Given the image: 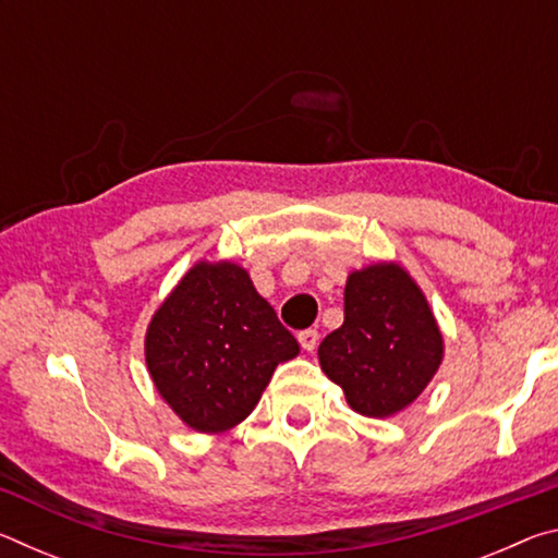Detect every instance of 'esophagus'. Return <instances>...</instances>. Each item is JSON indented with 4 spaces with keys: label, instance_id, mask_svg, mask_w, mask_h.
I'll return each instance as SVG.
<instances>
[{
    "label": "esophagus",
    "instance_id": "esophagus-1",
    "mask_svg": "<svg viewBox=\"0 0 558 558\" xmlns=\"http://www.w3.org/2000/svg\"><path fill=\"white\" fill-rule=\"evenodd\" d=\"M298 339H300V344H302V349H305V352H315V347L319 342V335H317V329H302Z\"/></svg>",
    "mask_w": 558,
    "mask_h": 558
}]
</instances>
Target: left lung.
Wrapping results in <instances>:
<instances>
[{"label":"left lung","mask_w":558,"mask_h":558,"mask_svg":"<svg viewBox=\"0 0 558 558\" xmlns=\"http://www.w3.org/2000/svg\"><path fill=\"white\" fill-rule=\"evenodd\" d=\"M317 356L356 413L389 418L438 372L442 335L409 272L376 263L347 278L344 325L323 339Z\"/></svg>","instance_id":"obj_1"}]
</instances>
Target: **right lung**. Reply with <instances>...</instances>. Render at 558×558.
Wrapping results in <instances>:
<instances>
[{"label":"right lung","mask_w":558,"mask_h":558,"mask_svg":"<svg viewBox=\"0 0 558 558\" xmlns=\"http://www.w3.org/2000/svg\"><path fill=\"white\" fill-rule=\"evenodd\" d=\"M300 347L241 266L199 260L147 327L157 391L189 428L223 433L248 415Z\"/></svg>","instance_id":"add662e5"}]
</instances>
